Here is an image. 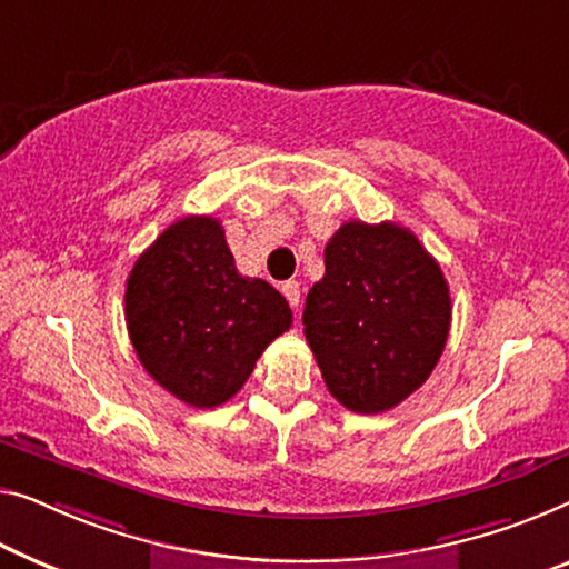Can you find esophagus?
I'll return each mask as SVG.
<instances>
[{
	"instance_id": "esophagus-1",
	"label": "esophagus",
	"mask_w": 569,
	"mask_h": 569,
	"mask_svg": "<svg viewBox=\"0 0 569 569\" xmlns=\"http://www.w3.org/2000/svg\"><path fill=\"white\" fill-rule=\"evenodd\" d=\"M281 291H283V296L288 299V303H291V307H293V311H299V303H301V286L296 283V281H286Z\"/></svg>"
}]
</instances>
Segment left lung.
<instances>
[{
	"label": "left lung",
	"mask_w": 569,
	"mask_h": 569,
	"mask_svg": "<svg viewBox=\"0 0 569 569\" xmlns=\"http://www.w3.org/2000/svg\"><path fill=\"white\" fill-rule=\"evenodd\" d=\"M449 319L445 273L417 234L393 222H345L307 296L303 335L345 409L383 413L427 383Z\"/></svg>",
	"instance_id": "8db88e82"
}]
</instances>
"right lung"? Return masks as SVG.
<instances>
[{
	"label": "right lung",
	"instance_id": "1",
	"mask_svg": "<svg viewBox=\"0 0 569 569\" xmlns=\"http://www.w3.org/2000/svg\"><path fill=\"white\" fill-rule=\"evenodd\" d=\"M124 321L148 376L193 409L230 401L291 327L273 286L242 276L214 217L173 222L132 266Z\"/></svg>",
	"mask_w": 569,
	"mask_h": 569
}]
</instances>
